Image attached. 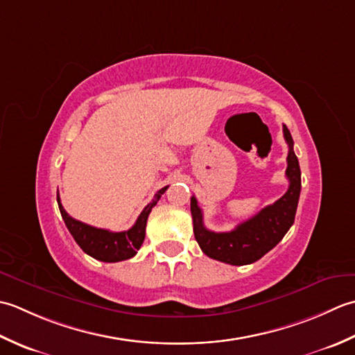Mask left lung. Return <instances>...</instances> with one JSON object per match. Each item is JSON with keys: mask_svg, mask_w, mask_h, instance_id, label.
Instances as JSON below:
<instances>
[{"mask_svg": "<svg viewBox=\"0 0 355 355\" xmlns=\"http://www.w3.org/2000/svg\"><path fill=\"white\" fill-rule=\"evenodd\" d=\"M284 136L288 144V167L286 178L289 187L286 193L272 205L252 216L227 233H214L204 225V214L198 205L196 198H191V216L194 237L200 250L208 257L225 262L230 265H248L263 257L266 252L272 250L284 239L286 231L291 228L297 209L300 196V167L299 159L294 153V141L291 133L284 125Z\"/></svg>", "mask_w": 355, "mask_h": 355, "instance_id": "8db88e82", "label": "left lung"}]
</instances>
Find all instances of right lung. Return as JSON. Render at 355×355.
<instances>
[{"label":"right lung","mask_w":355,"mask_h":355,"mask_svg":"<svg viewBox=\"0 0 355 355\" xmlns=\"http://www.w3.org/2000/svg\"><path fill=\"white\" fill-rule=\"evenodd\" d=\"M167 188L168 187H164L155 194V199L142 209V213L139 214V218H137L132 228L127 231H119V233L87 225L84 222L73 219L61 205L60 196H58V207H60L61 216L64 222H66V227L70 231V234L73 236L76 243L81 247L85 254L101 260V262H121V260L133 257L137 250L141 248L144 239H146L148 214Z\"/></svg>","instance_id":"right-lung-1"}]
</instances>
